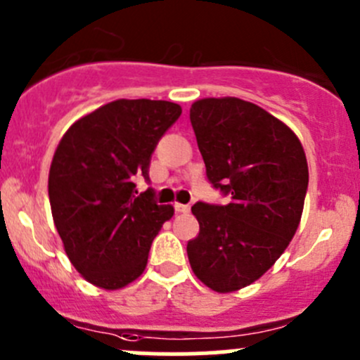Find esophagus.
<instances>
[{
	"label": "esophagus",
	"instance_id": "1",
	"mask_svg": "<svg viewBox=\"0 0 360 360\" xmlns=\"http://www.w3.org/2000/svg\"><path fill=\"white\" fill-rule=\"evenodd\" d=\"M174 209H176V212H190V205H186V203H174Z\"/></svg>",
	"mask_w": 360,
	"mask_h": 360
}]
</instances>
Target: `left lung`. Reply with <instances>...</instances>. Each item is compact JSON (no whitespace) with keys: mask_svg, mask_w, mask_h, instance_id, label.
I'll return each mask as SVG.
<instances>
[{"mask_svg":"<svg viewBox=\"0 0 360 360\" xmlns=\"http://www.w3.org/2000/svg\"><path fill=\"white\" fill-rule=\"evenodd\" d=\"M190 120L207 179L231 202L191 207L200 233L188 242V259L207 288L237 291L270 270L296 233L307 157L285 123L237 97L197 101Z\"/></svg>","mask_w":360,"mask_h":360,"instance_id":"8db88e82","label":"left lung"}]
</instances>
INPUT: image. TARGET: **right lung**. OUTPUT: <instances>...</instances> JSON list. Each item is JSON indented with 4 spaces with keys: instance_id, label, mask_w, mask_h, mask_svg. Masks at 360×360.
I'll return each mask as SVG.
<instances>
[{
    "instance_id": "1",
    "label": "right lung",
    "mask_w": 360,
    "mask_h": 360,
    "mask_svg": "<svg viewBox=\"0 0 360 360\" xmlns=\"http://www.w3.org/2000/svg\"><path fill=\"white\" fill-rule=\"evenodd\" d=\"M181 116L169 101L120 99L72 123L49 174L53 223L72 266L97 288H125L144 271L153 238L174 216L136 177L150 181L158 141Z\"/></svg>"
}]
</instances>
